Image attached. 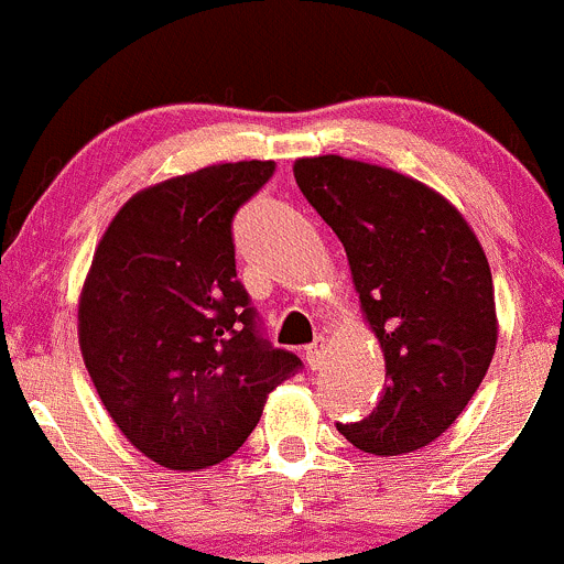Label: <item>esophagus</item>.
<instances>
[{
    "instance_id": "esophagus-1",
    "label": "esophagus",
    "mask_w": 564,
    "mask_h": 564,
    "mask_svg": "<svg viewBox=\"0 0 564 564\" xmlns=\"http://www.w3.org/2000/svg\"><path fill=\"white\" fill-rule=\"evenodd\" d=\"M322 357H324V338H316L314 344L305 346V362H308L314 371L318 366H322Z\"/></svg>"
}]
</instances>
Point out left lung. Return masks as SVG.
<instances>
[{
	"label": "left lung",
	"instance_id": "1",
	"mask_svg": "<svg viewBox=\"0 0 564 564\" xmlns=\"http://www.w3.org/2000/svg\"><path fill=\"white\" fill-rule=\"evenodd\" d=\"M294 180L344 242L388 371L377 409L338 431L373 456L420 451L456 423L497 349L486 250L456 204L392 169L297 158Z\"/></svg>",
	"mask_w": 564,
	"mask_h": 564
}]
</instances>
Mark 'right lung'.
I'll return each instance as SVG.
<instances>
[{
  "label": "right lung",
  "instance_id": "right-lung-1",
  "mask_svg": "<svg viewBox=\"0 0 564 564\" xmlns=\"http://www.w3.org/2000/svg\"><path fill=\"white\" fill-rule=\"evenodd\" d=\"M272 161L213 163L141 187L113 215L78 294V346L124 440L174 471L220 464L300 360L256 333L231 220Z\"/></svg>",
  "mask_w": 564,
  "mask_h": 564
}]
</instances>
